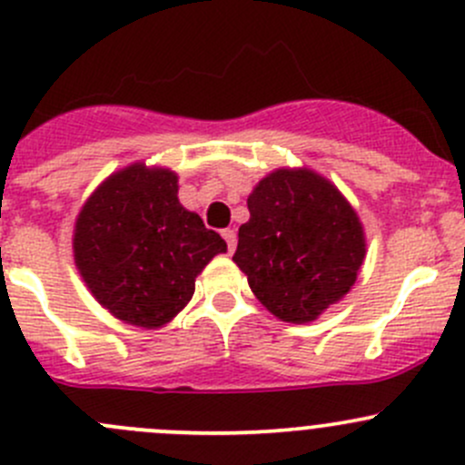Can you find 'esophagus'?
Here are the masks:
<instances>
[{
    "label": "esophagus",
    "mask_w": 465,
    "mask_h": 465,
    "mask_svg": "<svg viewBox=\"0 0 465 465\" xmlns=\"http://www.w3.org/2000/svg\"><path fill=\"white\" fill-rule=\"evenodd\" d=\"M223 238L227 241L229 254H233V250H236V232L233 229H223Z\"/></svg>",
    "instance_id": "1"
}]
</instances>
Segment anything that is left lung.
Here are the masks:
<instances>
[{"instance_id":"8db88e82","label":"left lung","mask_w":465,"mask_h":465,"mask_svg":"<svg viewBox=\"0 0 465 465\" xmlns=\"http://www.w3.org/2000/svg\"><path fill=\"white\" fill-rule=\"evenodd\" d=\"M233 262L279 320L308 323L358 279L367 242L353 206L326 177L279 168L247 198Z\"/></svg>"}]
</instances>
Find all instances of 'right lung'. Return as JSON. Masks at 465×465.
<instances>
[{
    "label": "right lung",
    "mask_w": 465,
    "mask_h": 465,
    "mask_svg": "<svg viewBox=\"0 0 465 465\" xmlns=\"http://www.w3.org/2000/svg\"><path fill=\"white\" fill-rule=\"evenodd\" d=\"M227 242L177 200V175L133 163L107 177L76 218L74 259L116 320L162 328L195 292V276Z\"/></svg>",
    "instance_id": "1"
}]
</instances>
